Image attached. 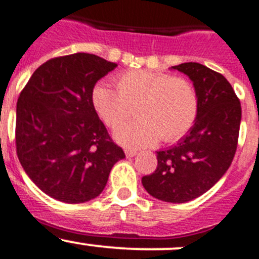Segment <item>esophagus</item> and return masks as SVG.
<instances>
[{
	"instance_id": "esophagus-1",
	"label": "esophagus",
	"mask_w": 259,
	"mask_h": 259,
	"mask_svg": "<svg viewBox=\"0 0 259 259\" xmlns=\"http://www.w3.org/2000/svg\"><path fill=\"white\" fill-rule=\"evenodd\" d=\"M137 153H138L137 149H130V148L125 149V154H126V157H134L137 156Z\"/></svg>"
}]
</instances>
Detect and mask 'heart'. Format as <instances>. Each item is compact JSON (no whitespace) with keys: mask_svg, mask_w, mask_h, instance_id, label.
I'll list each match as a JSON object with an SVG mask.
<instances>
[{"mask_svg":"<svg viewBox=\"0 0 259 259\" xmlns=\"http://www.w3.org/2000/svg\"><path fill=\"white\" fill-rule=\"evenodd\" d=\"M93 87V110L108 127H116L137 107L135 122L115 130L116 141L129 147L152 146L161 138L174 142L187 134L198 116V96L189 80L151 70H129Z\"/></svg>","mask_w":259,"mask_h":259,"instance_id":"b5f03b06","label":"heart"}]
</instances>
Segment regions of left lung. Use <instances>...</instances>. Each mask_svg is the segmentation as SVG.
I'll use <instances>...</instances> for the list:
<instances>
[{"label": "left lung", "mask_w": 259, "mask_h": 259, "mask_svg": "<svg viewBox=\"0 0 259 259\" xmlns=\"http://www.w3.org/2000/svg\"><path fill=\"white\" fill-rule=\"evenodd\" d=\"M172 69L192 79L198 96V116L176 146L157 152L153 174L142 178L152 197L185 203L211 189L230 167L238 147L241 106L228 79L198 62Z\"/></svg>", "instance_id": "left-lung-1"}]
</instances>
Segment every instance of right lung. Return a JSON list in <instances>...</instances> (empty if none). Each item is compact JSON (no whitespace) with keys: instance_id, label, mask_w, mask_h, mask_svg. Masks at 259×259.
<instances>
[{"instance_id":"obj_1","label":"right lung","mask_w":259,"mask_h":259,"mask_svg":"<svg viewBox=\"0 0 259 259\" xmlns=\"http://www.w3.org/2000/svg\"><path fill=\"white\" fill-rule=\"evenodd\" d=\"M117 64L74 53L40 65L19 96L15 143L30 180L50 197L83 203L98 197L125 158L93 110L92 89Z\"/></svg>"}]
</instances>
